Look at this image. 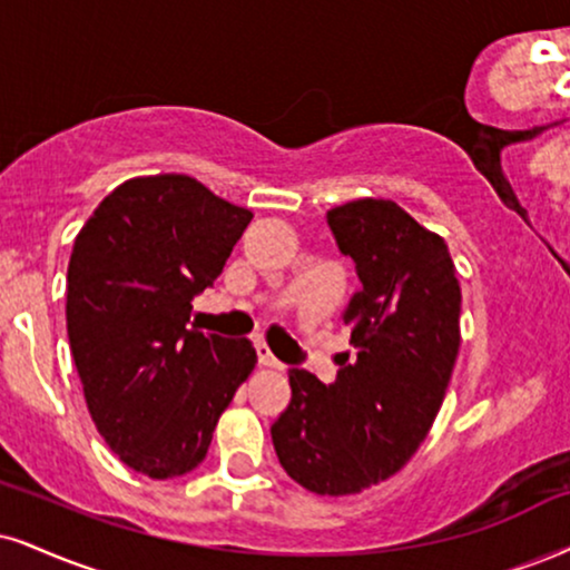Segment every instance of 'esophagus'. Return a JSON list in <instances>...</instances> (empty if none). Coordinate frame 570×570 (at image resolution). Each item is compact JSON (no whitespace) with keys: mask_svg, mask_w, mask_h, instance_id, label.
<instances>
[{"mask_svg":"<svg viewBox=\"0 0 570 570\" xmlns=\"http://www.w3.org/2000/svg\"><path fill=\"white\" fill-rule=\"evenodd\" d=\"M256 356L262 367H272V370H283V362L272 354V348L266 343H256Z\"/></svg>","mask_w":570,"mask_h":570,"instance_id":"esophagus-1","label":"esophagus"}]
</instances>
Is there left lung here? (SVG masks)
<instances>
[{"mask_svg":"<svg viewBox=\"0 0 570 570\" xmlns=\"http://www.w3.org/2000/svg\"><path fill=\"white\" fill-rule=\"evenodd\" d=\"M362 287L343 312L356 356L335 383L291 370L272 425L279 465L306 491L348 497L396 475L431 433L460 351L462 293L444 237L402 206L360 198L327 210Z\"/></svg>","mask_w":570,"mask_h":570,"instance_id":"8db88e82","label":"left lung"}]
</instances>
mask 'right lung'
Wrapping results in <instances>:
<instances>
[{
  "label": "right lung",
  "instance_id": "obj_1",
  "mask_svg": "<svg viewBox=\"0 0 570 570\" xmlns=\"http://www.w3.org/2000/svg\"><path fill=\"white\" fill-rule=\"evenodd\" d=\"M253 214L187 174L135 177L89 216L68 264V341L97 431L147 479L206 460L256 367L248 338L189 327Z\"/></svg>",
  "mask_w": 570,
  "mask_h": 570
}]
</instances>
